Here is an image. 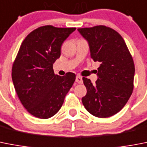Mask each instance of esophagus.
Here are the masks:
<instances>
[{
	"instance_id": "obj_1",
	"label": "esophagus",
	"mask_w": 147,
	"mask_h": 147,
	"mask_svg": "<svg viewBox=\"0 0 147 147\" xmlns=\"http://www.w3.org/2000/svg\"><path fill=\"white\" fill-rule=\"evenodd\" d=\"M76 81L77 82L78 84H82V83H83L82 77H81V76H76Z\"/></svg>"
}]
</instances>
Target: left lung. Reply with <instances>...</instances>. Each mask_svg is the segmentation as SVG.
Masks as SVG:
<instances>
[{"mask_svg":"<svg viewBox=\"0 0 147 147\" xmlns=\"http://www.w3.org/2000/svg\"><path fill=\"white\" fill-rule=\"evenodd\" d=\"M78 30L88 42L91 58L100 63L95 84L83 78L87 91L82 103L96 117H111L125 106L132 93L133 59L124 39L114 30L99 25Z\"/></svg>","mask_w":147,"mask_h":147,"instance_id":"8db88e82","label":"left lung"}]
</instances>
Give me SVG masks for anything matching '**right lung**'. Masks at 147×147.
<instances>
[{
	"label": "right lung",
	"instance_id": "obj_1",
	"mask_svg": "<svg viewBox=\"0 0 147 147\" xmlns=\"http://www.w3.org/2000/svg\"><path fill=\"white\" fill-rule=\"evenodd\" d=\"M76 28L46 25L34 30L21 45L12 69L15 90L22 104L36 117L48 119L62 107L76 75H55L53 64L61 45Z\"/></svg>",
	"mask_w": 147,
	"mask_h": 147
}]
</instances>
